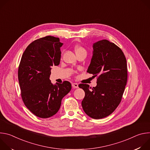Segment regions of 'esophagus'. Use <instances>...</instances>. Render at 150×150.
Here are the masks:
<instances>
[{
	"mask_svg": "<svg viewBox=\"0 0 150 150\" xmlns=\"http://www.w3.org/2000/svg\"><path fill=\"white\" fill-rule=\"evenodd\" d=\"M72 85L73 88H78V84L77 83H72Z\"/></svg>",
	"mask_w": 150,
	"mask_h": 150,
	"instance_id": "obj_1",
	"label": "esophagus"
}]
</instances>
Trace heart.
<instances>
[{
  "instance_id": "heart-1",
  "label": "heart",
  "mask_w": 150,
  "mask_h": 150,
  "mask_svg": "<svg viewBox=\"0 0 150 150\" xmlns=\"http://www.w3.org/2000/svg\"><path fill=\"white\" fill-rule=\"evenodd\" d=\"M74 50L76 54H78L80 53H85L86 54V50L85 49L81 46H76L74 47Z\"/></svg>"
}]
</instances>
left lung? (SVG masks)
Wrapping results in <instances>:
<instances>
[{"label": "left lung", "instance_id": "1", "mask_svg": "<svg viewBox=\"0 0 150 150\" xmlns=\"http://www.w3.org/2000/svg\"><path fill=\"white\" fill-rule=\"evenodd\" d=\"M93 57L87 72L97 76V86L88 84L79 87L85 91L82 101L83 111L93 119L112 114L120 104L127 79L126 59L122 50L113 42L102 40L93 44Z\"/></svg>", "mask_w": 150, "mask_h": 150}]
</instances>
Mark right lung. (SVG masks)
Instances as JSON below:
<instances>
[{"label": "right lung", "mask_w": 150, "mask_h": 150, "mask_svg": "<svg viewBox=\"0 0 150 150\" xmlns=\"http://www.w3.org/2000/svg\"><path fill=\"white\" fill-rule=\"evenodd\" d=\"M62 45L58 37L38 38L28 46L21 59L18 76L21 97L28 110L38 117L54 115L72 88L67 81L53 85L49 79L52 67L60 63Z\"/></svg>", "instance_id": "1"}]
</instances>
